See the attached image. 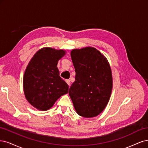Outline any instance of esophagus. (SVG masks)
<instances>
[{
	"instance_id": "1",
	"label": "esophagus",
	"mask_w": 148,
	"mask_h": 148,
	"mask_svg": "<svg viewBox=\"0 0 148 148\" xmlns=\"http://www.w3.org/2000/svg\"><path fill=\"white\" fill-rule=\"evenodd\" d=\"M66 83L68 84L69 86L70 87V85H71V81H70V80H66Z\"/></svg>"
}]
</instances>
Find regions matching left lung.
<instances>
[{
  "instance_id": "1",
  "label": "left lung",
  "mask_w": 148,
  "mask_h": 148,
  "mask_svg": "<svg viewBox=\"0 0 148 148\" xmlns=\"http://www.w3.org/2000/svg\"><path fill=\"white\" fill-rule=\"evenodd\" d=\"M71 56L75 68V81L69 95L79 116L96 117L106 108L112 88L110 65L99 51L88 47L74 49Z\"/></svg>"
}]
</instances>
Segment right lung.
<instances>
[{"label": "right lung", "mask_w": 148, "mask_h": 148, "mask_svg": "<svg viewBox=\"0 0 148 148\" xmlns=\"http://www.w3.org/2000/svg\"><path fill=\"white\" fill-rule=\"evenodd\" d=\"M66 51L45 47L38 50L26 67L23 76V89L27 101L40 111H47L69 86L60 76L58 61Z\"/></svg>", "instance_id": "1"}]
</instances>
